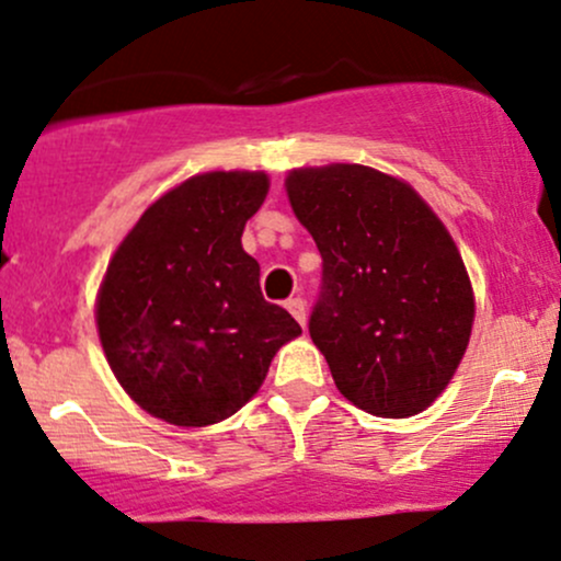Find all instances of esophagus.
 I'll return each instance as SVG.
<instances>
[{
  "instance_id": "obj_1",
  "label": "esophagus",
  "mask_w": 561,
  "mask_h": 561,
  "mask_svg": "<svg viewBox=\"0 0 561 561\" xmlns=\"http://www.w3.org/2000/svg\"><path fill=\"white\" fill-rule=\"evenodd\" d=\"M286 310L291 312V316L297 318V321L302 323V327H305V321H307V307H305V299L291 297V299H288V302H286Z\"/></svg>"
}]
</instances>
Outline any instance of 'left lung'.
Segmentation results:
<instances>
[{"instance_id":"8db88e82","label":"left lung","mask_w":561,"mask_h":561,"mask_svg":"<svg viewBox=\"0 0 561 561\" xmlns=\"http://www.w3.org/2000/svg\"><path fill=\"white\" fill-rule=\"evenodd\" d=\"M294 216L323 256L310 336L336 390L375 417H414L447 390L476 299L444 221L399 176L358 165L294 168Z\"/></svg>"}]
</instances>
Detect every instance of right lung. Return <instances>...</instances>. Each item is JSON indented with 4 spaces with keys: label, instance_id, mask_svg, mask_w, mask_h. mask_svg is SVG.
Segmentation results:
<instances>
[{
    "label": "right lung",
    "instance_id": "1",
    "mask_svg": "<svg viewBox=\"0 0 561 561\" xmlns=\"http://www.w3.org/2000/svg\"><path fill=\"white\" fill-rule=\"evenodd\" d=\"M270 192L264 171H208L160 195L119 240L95 294L112 375L152 417L206 427L262 388L302 327L264 302L243 227Z\"/></svg>",
    "mask_w": 561,
    "mask_h": 561
}]
</instances>
